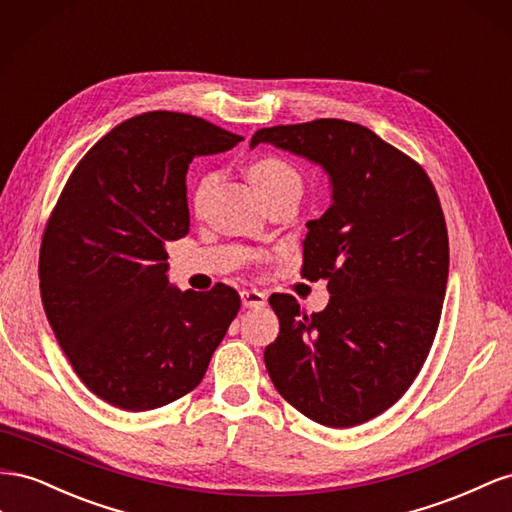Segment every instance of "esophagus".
I'll use <instances>...</instances> for the list:
<instances>
[{
	"mask_svg": "<svg viewBox=\"0 0 512 512\" xmlns=\"http://www.w3.org/2000/svg\"><path fill=\"white\" fill-rule=\"evenodd\" d=\"M240 298L242 306H246V309H261V306L266 304V294H261L259 289H242Z\"/></svg>",
	"mask_w": 512,
	"mask_h": 512,
	"instance_id": "34e87169",
	"label": "esophagus"
}]
</instances>
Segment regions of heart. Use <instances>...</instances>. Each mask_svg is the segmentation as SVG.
<instances>
[{
	"label": "heart",
	"mask_w": 512,
	"mask_h": 512,
	"mask_svg": "<svg viewBox=\"0 0 512 512\" xmlns=\"http://www.w3.org/2000/svg\"><path fill=\"white\" fill-rule=\"evenodd\" d=\"M248 178H251L253 186L261 193V197L276 191V188H285V186H298L300 188V173L296 167L287 163L285 158L279 156H261L253 160L251 167H248ZM214 182V175L208 173L197 182L195 191H193V206L199 208L203 203V197H206L208 188Z\"/></svg>",
	"instance_id": "b5f03b06"
}]
</instances>
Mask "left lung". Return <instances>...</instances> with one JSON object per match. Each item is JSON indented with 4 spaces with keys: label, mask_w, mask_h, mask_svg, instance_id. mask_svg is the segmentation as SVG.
Returning a JSON list of instances; mask_svg holds the SVG:
<instances>
[{
    "label": "left lung",
    "mask_w": 512,
    "mask_h": 512,
    "mask_svg": "<svg viewBox=\"0 0 512 512\" xmlns=\"http://www.w3.org/2000/svg\"><path fill=\"white\" fill-rule=\"evenodd\" d=\"M274 143L319 163L332 206L311 221L302 270L328 281L330 302L306 313L294 296L268 302L279 337L264 352L281 397L319 425H362L397 403L425 364L448 281L440 197L414 158L345 120L261 128Z\"/></svg>",
    "instance_id": "obj_1"
}]
</instances>
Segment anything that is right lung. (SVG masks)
Wrapping results in <instances>:
<instances>
[{"mask_svg": "<svg viewBox=\"0 0 512 512\" xmlns=\"http://www.w3.org/2000/svg\"><path fill=\"white\" fill-rule=\"evenodd\" d=\"M242 137L195 115L141 113L72 169L40 244L57 343L98 399L150 412L199 386L240 311L236 289H171L165 244L188 233L186 169Z\"/></svg>", "mask_w": 512, "mask_h": 512, "instance_id": "obj_1", "label": "right lung"}]
</instances>
